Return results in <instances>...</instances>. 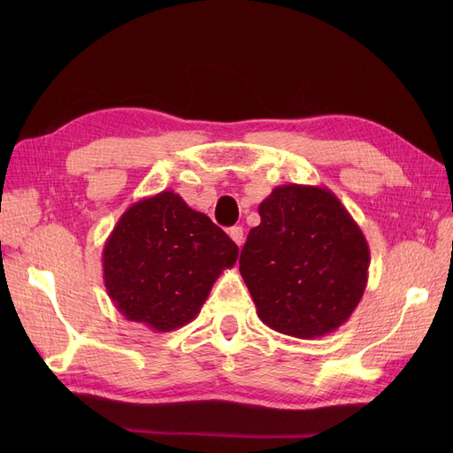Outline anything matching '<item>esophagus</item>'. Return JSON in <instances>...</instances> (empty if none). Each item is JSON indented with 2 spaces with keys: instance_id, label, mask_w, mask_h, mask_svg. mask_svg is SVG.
I'll return each mask as SVG.
<instances>
[{
  "instance_id": "obj_1",
  "label": "esophagus",
  "mask_w": 453,
  "mask_h": 453,
  "mask_svg": "<svg viewBox=\"0 0 453 453\" xmlns=\"http://www.w3.org/2000/svg\"><path fill=\"white\" fill-rule=\"evenodd\" d=\"M228 236H230L232 240H234V243L240 248V245L243 243V228H242V226H232V228H228Z\"/></svg>"
}]
</instances>
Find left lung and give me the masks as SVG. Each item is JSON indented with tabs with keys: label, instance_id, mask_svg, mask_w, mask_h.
Listing matches in <instances>:
<instances>
[{
	"label": "left lung",
	"instance_id": "obj_1",
	"mask_svg": "<svg viewBox=\"0 0 453 453\" xmlns=\"http://www.w3.org/2000/svg\"><path fill=\"white\" fill-rule=\"evenodd\" d=\"M240 257L258 319L281 334L311 340L336 331L361 303L370 251L334 193L280 185L258 205Z\"/></svg>",
	"mask_w": 453,
	"mask_h": 453
}]
</instances>
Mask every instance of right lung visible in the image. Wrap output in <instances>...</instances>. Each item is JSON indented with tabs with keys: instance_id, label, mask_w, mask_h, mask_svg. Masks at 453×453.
Wrapping results in <instances>:
<instances>
[{
	"instance_id": "add662e5",
	"label": "right lung",
	"mask_w": 453,
	"mask_h": 453,
	"mask_svg": "<svg viewBox=\"0 0 453 453\" xmlns=\"http://www.w3.org/2000/svg\"><path fill=\"white\" fill-rule=\"evenodd\" d=\"M238 245L173 190L132 203L104 245V283L128 321L175 331L200 313Z\"/></svg>"
}]
</instances>
